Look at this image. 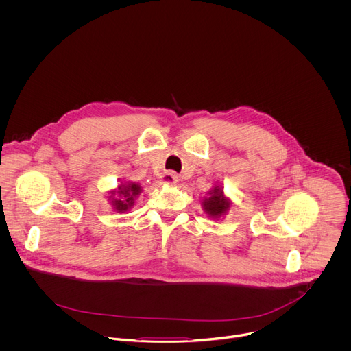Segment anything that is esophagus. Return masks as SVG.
<instances>
[{"label":"esophagus","instance_id":"34e87169","mask_svg":"<svg viewBox=\"0 0 351 351\" xmlns=\"http://www.w3.org/2000/svg\"><path fill=\"white\" fill-rule=\"evenodd\" d=\"M164 183L175 186V184L179 183V176L176 173H173V172H165L164 173Z\"/></svg>","mask_w":351,"mask_h":351}]
</instances>
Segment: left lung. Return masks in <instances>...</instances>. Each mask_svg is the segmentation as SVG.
<instances>
[{"instance_id": "obj_1", "label": "left lung", "mask_w": 351, "mask_h": 351, "mask_svg": "<svg viewBox=\"0 0 351 351\" xmlns=\"http://www.w3.org/2000/svg\"><path fill=\"white\" fill-rule=\"evenodd\" d=\"M231 201L224 195L221 186H215L209 193L208 198L202 199V208L208 217L219 220L230 210Z\"/></svg>"}]
</instances>
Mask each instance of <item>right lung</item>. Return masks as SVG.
Masks as SVG:
<instances>
[{"label":"right lung","instance_id":"right-lung-1","mask_svg":"<svg viewBox=\"0 0 351 351\" xmlns=\"http://www.w3.org/2000/svg\"><path fill=\"white\" fill-rule=\"evenodd\" d=\"M141 193H142V187L138 183H134V182L120 183L116 190H112L109 193L110 205L119 213L128 212L134 206L135 199Z\"/></svg>","mask_w":351,"mask_h":351}]
</instances>
